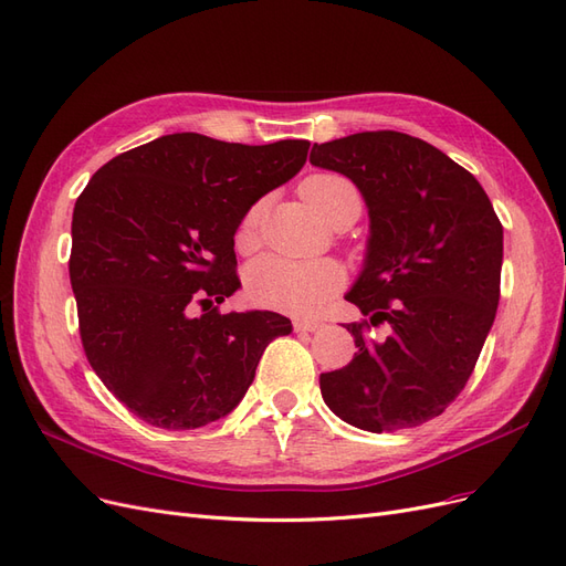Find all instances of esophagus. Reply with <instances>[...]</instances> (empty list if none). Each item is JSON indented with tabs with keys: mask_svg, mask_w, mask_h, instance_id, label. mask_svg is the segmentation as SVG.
<instances>
[{
	"mask_svg": "<svg viewBox=\"0 0 566 566\" xmlns=\"http://www.w3.org/2000/svg\"><path fill=\"white\" fill-rule=\"evenodd\" d=\"M317 329H322V322H315V319H296L294 322L296 334H313Z\"/></svg>",
	"mask_w": 566,
	"mask_h": 566,
	"instance_id": "esophagus-1",
	"label": "esophagus"
}]
</instances>
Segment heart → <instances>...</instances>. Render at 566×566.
<instances>
[{
    "label": "heart",
    "instance_id": "obj_1",
    "mask_svg": "<svg viewBox=\"0 0 566 566\" xmlns=\"http://www.w3.org/2000/svg\"><path fill=\"white\" fill-rule=\"evenodd\" d=\"M301 195L322 221L329 226L355 223L361 213V192L340 174H315L301 184ZM263 202L251 205L234 232V244L251 249L256 244ZM345 284V272L329 259L296 261L268 253L247 268L249 296L263 307L291 315H317Z\"/></svg>",
    "mask_w": 566,
    "mask_h": 566
}]
</instances>
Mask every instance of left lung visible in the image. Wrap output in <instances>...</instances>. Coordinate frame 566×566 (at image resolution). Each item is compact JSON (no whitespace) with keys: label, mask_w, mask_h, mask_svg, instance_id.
<instances>
[{"label":"left lung","mask_w":566,"mask_h":566,"mask_svg":"<svg viewBox=\"0 0 566 566\" xmlns=\"http://www.w3.org/2000/svg\"><path fill=\"white\" fill-rule=\"evenodd\" d=\"M310 161L348 176L371 221L367 259L345 294L367 319L345 326L357 353L319 376L324 402L359 430L421 426L465 388L494 324L503 226L475 176L409 134L315 143ZM380 323L391 336L374 342Z\"/></svg>","instance_id":"obj_1"}]
</instances>
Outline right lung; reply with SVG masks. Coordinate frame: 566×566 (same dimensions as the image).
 Segmentation results:
<instances>
[{"label": "right lung", "mask_w": 566, "mask_h": 566, "mask_svg": "<svg viewBox=\"0 0 566 566\" xmlns=\"http://www.w3.org/2000/svg\"><path fill=\"white\" fill-rule=\"evenodd\" d=\"M307 148L169 134L107 161L77 197L70 284L84 353L145 423L195 430L223 418L268 343L291 334L277 313L223 315L218 303L240 289L242 216L303 169Z\"/></svg>", "instance_id": "obj_1"}]
</instances>
